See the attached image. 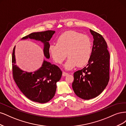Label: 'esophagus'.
Segmentation results:
<instances>
[{
  "instance_id": "34e87169",
  "label": "esophagus",
  "mask_w": 126,
  "mask_h": 126,
  "mask_svg": "<svg viewBox=\"0 0 126 126\" xmlns=\"http://www.w3.org/2000/svg\"><path fill=\"white\" fill-rule=\"evenodd\" d=\"M68 75V73H67V72H63V73H62V75L63 76H66V75Z\"/></svg>"
}]
</instances>
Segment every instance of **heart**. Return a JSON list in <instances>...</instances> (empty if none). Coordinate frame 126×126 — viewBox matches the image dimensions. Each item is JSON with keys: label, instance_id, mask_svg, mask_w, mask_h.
I'll return each mask as SVG.
<instances>
[{"label": "heart", "instance_id": "b5f03b06", "mask_svg": "<svg viewBox=\"0 0 126 126\" xmlns=\"http://www.w3.org/2000/svg\"><path fill=\"white\" fill-rule=\"evenodd\" d=\"M51 57L56 64H61L66 58L68 59L64 64L67 70L78 65L83 66L90 60L92 52V42L86 35L75 31L64 32L56 40V44H51L48 48Z\"/></svg>", "mask_w": 126, "mask_h": 126}]
</instances>
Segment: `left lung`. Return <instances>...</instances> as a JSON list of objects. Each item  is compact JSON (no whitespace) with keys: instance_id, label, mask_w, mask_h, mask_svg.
Listing matches in <instances>:
<instances>
[{"instance_id":"1","label":"left lung","mask_w":126,"mask_h":126,"mask_svg":"<svg viewBox=\"0 0 126 126\" xmlns=\"http://www.w3.org/2000/svg\"><path fill=\"white\" fill-rule=\"evenodd\" d=\"M93 36L92 54L86 66L74 73L72 88L79 98L88 100L98 96L109 80L110 55L103 36L90 29Z\"/></svg>"}]
</instances>
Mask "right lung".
Listing matches in <instances>:
<instances>
[{
	"label": "right lung",
	"mask_w": 126,
	"mask_h": 126,
	"mask_svg": "<svg viewBox=\"0 0 126 126\" xmlns=\"http://www.w3.org/2000/svg\"><path fill=\"white\" fill-rule=\"evenodd\" d=\"M55 33V31L52 30L33 32L21 40L30 39L41 41L43 44L44 55L48 59L50 57L48 41ZM12 63L14 79L20 90L28 99L43 104L49 101L54 96L56 83L62 75V72L58 66L44 59L38 70L33 72L24 71L15 64V47L12 56Z\"/></svg>",
	"instance_id": "right-lung-1"
}]
</instances>
